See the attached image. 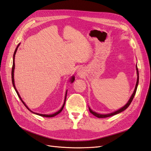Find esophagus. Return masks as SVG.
<instances>
[{"instance_id": "34e87169", "label": "esophagus", "mask_w": 151, "mask_h": 151, "mask_svg": "<svg viewBox=\"0 0 151 151\" xmlns=\"http://www.w3.org/2000/svg\"><path fill=\"white\" fill-rule=\"evenodd\" d=\"M82 73H82V70L80 68L78 70V72H77V74H78V75H82Z\"/></svg>"}]
</instances>
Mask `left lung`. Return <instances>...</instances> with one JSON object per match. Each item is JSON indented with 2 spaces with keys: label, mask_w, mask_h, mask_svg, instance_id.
Wrapping results in <instances>:
<instances>
[{
  "label": "left lung",
  "mask_w": 151,
  "mask_h": 151,
  "mask_svg": "<svg viewBox=\"0 0 151 151\" xmlns=\"http://www.w3.org/2000/svg\"><path fill=\"white\" fill-rule=\"evenodd\" d=\"M136 69H137V83H136V86H135V88H134V90L133 91V93L132 94V95H131V96L130 97L129 101H127V103L126 104V105L122 106V108H121V109L116 110L115 111H114V112L112 113H110V114H98V113H96L94 111L92 110L91 109L90 107H88V109H89V111L90 112L93 114L94 116H96V117H97L98 118H105V117H110V116H113V115H115L116 114H118L119 113L122 112V111H123L124 110H125L127 107H128L130 104L131 103V101H133V98L134 96L135 95V94H136V92H137V87H138V82H139V74H138V68H137V65H136Z\"/></svg>",
  "instance_id": "left-lung-1"
}]
</instances>
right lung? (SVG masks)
Segmentation results:
<instances>
[{
	"instance_id": "obj_1",
	"label": "right lung",
	"mask_w": 151,
	"mask_h": 151,
	"mask_svg": "<svg viewBox=\"0 0 151 151\" xmlns=\"http://www.w3.org/2000/svg\"><path fill=\"white\" fill-rule=\"evenodd\" d=\"M20 43H19L18 45V46H17V48L15 49V50H14V55H13V67H12V71H11V78H12V83H13V87H14V90H15V91L17 92V94H18V97H19V98L20 99V100L22 101V102L23 103V104H24V105L25 106V107L27 108V109L30 111H31L32 113H33V114H36V115H40V116H41V117H55V115H58L59 114V113H60L61 111H62V110H63V108H64V105H65V99H66V96H67V92H68V90L66 91V92H65V98H64V104H63V106L61 107V109L58 111H57V112H55V113H54V114H50V115H46V114H38V113H36V112H33L32 111H31L29 109V107L26 105V104L24 103V101H23L22 100V98L20 97V94H19V93H18V91H17V89L16 88V87H15V85H14V66H15V64H14V57H15V54H16V52H17V50H18V46H20ZM74 80H75V76H71V78H70V82H71V83H73V82H74Z\"/></svg>"
}]
</instances>
